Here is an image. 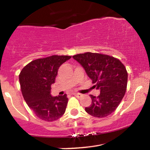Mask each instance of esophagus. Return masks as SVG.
Instances as JSON below:
<instances>
[{
  "instance_id": "34e87169",
  "label": "esophagus",
  "mask_w": 150,
  "mask_h": 150,
  "mask_svg": "<svg viewBox=\"0 0 150 150\" xmlns=\"http://www.w3.org/2000/svg\"><path fill=\"white\" fill-rule=\"evenodd\" d=\"M73 95L74 96H75V97H77V98H80V97H82V94H79V93H73Z\"/></svg>"
}]
</instances>
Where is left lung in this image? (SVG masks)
<instances>
[{"label": "left lung", "mask_w": 150, "mask_h": 150, "mask_svg": "<svg viewBox=\"0 0 150 150\" xmlns=\"http://www.w3.org/2000/svg\"><path fill=\"white\" fill-rule=\"evenodd\" d=\"M100 90L98 97L90 94L92 104L85 107L86 112L97 118L112 113L123 99L126 91L128 73L119 60L100 53L87 52L73 56Z\"/></svg>", "instance_id": "left-lung-1"}]
</instances>
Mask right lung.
Wrapping results in <instances>:
<instances>
[{"label":"right lung","mask_w":150,"mask_h":150,"mask_svg":"<svg viewBox=\"0 0 150 150\" xmlns=\"http://www.w3.org/2000/svg\"><path fill=\"white\" fill-rule=\"evenodd\" d=\"M71 58L51 56L30 62L19 75L24 99L38 118L53 121L64 114L68 104L67 95L52 97L51 86L55 82L59 67Z\"/></svg>","instance_id":"right-lung-1"}]
</instances>
